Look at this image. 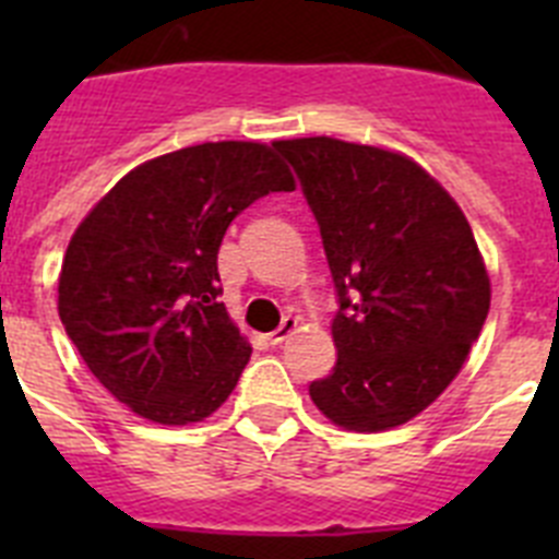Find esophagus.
<instances>
[{"label":"esophagus","mask_w":559,"mask_h":559,"mask_svg":"<svg viewBox=\"0 0 559 559\" xmlns=\"http://www.w3.org/2000/svg\"><path fill=\"white\" fill-rule=\"evenodd\" d=\"M296 328H299V319H296V316H285L283 324H280V328H276L274 333L269 335V341H271V344H283V341L288 338V335L294 333Z\"/></svg>","instance_id":"34e87169"}]
</instances>
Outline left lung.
Instances as JSON below:
<instances>
[{
	"label": "left lung",
	"mask_w": 559,
	"mask_h": 559,
	"mask_svg": "<svg viewBox=\"0 0 559 559\" xmlns=\"http://www.w3.org/2000/svg\"><path fill=\"white\" fill-rule=\"evenodd\" d=\"M322 229L338 290L333 372L310 383L338 428L378 433L451 386L490 310V276L448 190L397 151L280 140Z\"/></svg>",
	"instance_id": "left-lung-1"
}]
</instances>
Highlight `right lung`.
Returning <instances> with one entry per match:
<instances>
[{
    "label": "right lung",
    "instance_id": "obj_1",
    "mask_svg": "<svg viewBox=\"0 0 559 559\" xmlns=\"http://www.w3.org/2000/svg\"><path fill=\"white\" fill-rule=\"evenodd\" d=\"M294 187L276 142H204L133 167L81 221L58 316L133 414L190 426L224 406L251 344L218 302L221 240L246 206Z\"/></svg>",
    "mask_w": 559,
    "mask_h": 559
}]
</instances>
